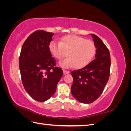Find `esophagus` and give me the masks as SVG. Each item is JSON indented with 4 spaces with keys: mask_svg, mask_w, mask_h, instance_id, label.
<instances>
[{
    "mask_svg": "<svg viewBox=\"0 0 131 131\" xmlns=\"http://www.w3.org/2000/svg\"><path fill=\"white\" fill-rule=\"evenodd\" d=\"M69 73V72L68 70H63V74L66 75L67 74Z\"/></svg>",
    "mask_w": 131,
    "mask_h": 131,
    "instance_id": "34e87169",
    "label": "esophagus"
}]
</instances>
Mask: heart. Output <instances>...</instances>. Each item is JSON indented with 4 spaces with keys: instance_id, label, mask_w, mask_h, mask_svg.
Segmentation results:
<instances>
[{
    "instance_id": "obj_1",
    "label": "heart",
    "mask_w": 131,
    "mask_h": 131,
    "mask_svg": "<svg viewBox=\"0 0 131 131\" xmlns=\"http://www.w3.org/2000/svg\"><path fill=\"white\" fill-rule=\"evenodd\" d=\"M49 52L55 58L61 59L59 62L62 68H68L75 66L80 69L91 62L96 52L94 42L75 35H68L62 37L59 42L52 41L49 43Z\"/></svg>"
}]
</instances>
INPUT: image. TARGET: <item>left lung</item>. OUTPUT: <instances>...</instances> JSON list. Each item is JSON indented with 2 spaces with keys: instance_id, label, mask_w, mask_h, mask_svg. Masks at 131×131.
<instances>
[{
  "instance_id": "obj_1",
  "label": "left lung",
  "mask_w": 131,
  "mask_h": 131,
  "mask_svg": "<svg viewBox=\"0 0 131 131\" xmlns=\"http://www.w3.org/2000/svg\"><path fill=\"white\" fill-rule=\"evenodd\" d=\"M91 35L96 46L95 59L83 68L72 72V94L85 104L91 103L101 96L109 80L111 64L108 49L96 35Z\"/></svg>"
}]
</instances>
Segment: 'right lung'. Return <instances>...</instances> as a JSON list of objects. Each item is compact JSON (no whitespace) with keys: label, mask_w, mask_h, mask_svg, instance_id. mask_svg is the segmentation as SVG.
I'll return each mask as SVG.
<instances>
[{"label":"right lung","mask_w":131,"mask_h":131,"mask_svg":"<svg viewBox=\"0 0 131 131\" xmlns=\"http://www.w3.org/2000/svg\"><path fill=\"white\" fill-rule=\"evenodd\" d=\"M53 35L42 30L34 31L23 44L19 56L23 85L30 96L39 102L48 100L55 93L63 74L61 68L55 67L48 49Z\"/></svg>","instance_id":"right-lung-1"}]
</instances>
